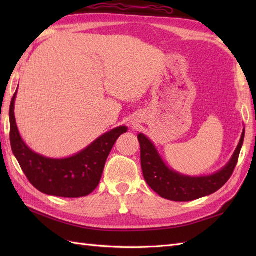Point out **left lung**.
<instances>
[{"instance_id": "8db88e82", "label": "left lung", "mask_w": 256, "mask_h": 256, "mask_svg": "<svg viewBox=\"0 0 256 256\" xmlns=\"http://www.w3.org/2000/svg\"><path fill=\"white\" fill-rule=\"evenodd\" d=\"M244 133L246 130H243L240 142L230 162L216 174L201 177L184 176L170 170L162 160L154 144L144 134L140 133L138 138L140 145V164L144 179L156 194L172 201H192L214 194L229 180L233 174L243 145Z\"/></svg>"}]
</instances>
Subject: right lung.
<instances>
[{
    "instance_id": "1",
    "label": "right lung",
    "mask_w": 256,
    "mask_h": 256,
    "mask_svg": "<svg viewBox=\"0 0 256 256\" xmlns=\"http://www.w3.org/2000/svg\"><path fill=\"white\" fill-rule=\"evenodd\" d=\"M18 90L10 106V140L13 154L30 182L40 192L64 198L91 194L100 182L108 154L126 126H118L98 138L78 154L67 158H48L32 152L22 140L14 116Z\"/></svg>"
}]
</instances>
